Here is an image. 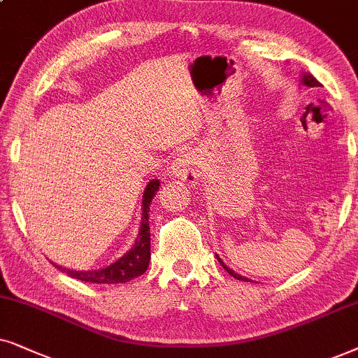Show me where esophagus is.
Wrapping results in <instances>:
<instances>
[{
	"label": "esophagus",
	"instance_id": "1",
	"mask_svg": "<svg viewBox=\"0 0 358 358\" xmlns=\"http://www.w3.org/2000/svg\"><path fill=\"white\" fill-rule=\"evenodd\" d=\"M170 175L173 178L182 180L187 183H196L198 182V164H196V155L192 152L178 155L173 160V164L170 166Z\"/></svg>",
	"mask_w": 358,
	"mask_h": 358
}]
</instances>
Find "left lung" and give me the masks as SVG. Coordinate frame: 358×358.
<instances>
[{
    "instance_id": "obj_1",
    "label": "left lung",
    "mask_w": 358,
    "mask_h": 358,
    "mask_svg": "<svg viewBox=\"0 0 358 358\" xmlns=\"http://www.w3.org/2000/svg\"><path fill=\"white\" fill-rule=\"evenodd\" d=\"M301 83H303V85H306V87H309V88H316V87H321V83H319L317 80L314 78V76H313L311 73H306V71H303V75H301ZM216 257H217L219 264L222 265V268L226 270L229 275H232V276H234V278L241 280V282H250L249 278H245V276H242V275H239V273H236L234 270H232V268H229V266H227L226 264H224V262H222L221 259H219V255H217V254H216Z\"/></svg>"
}]
</instances>
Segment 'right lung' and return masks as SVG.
Returning a JSON list of instances; mask_svg holds the SVG:
<instances>
[{"mask_svg": "<svg viewBox=\"0 0 358 358\" xmlns=\"http://www.w3.org/2000/svg\"><path fill=\"white\" fill-rule=\"evenodd\" d=\"M160 180H150L144 189V196H142V221L139 234L134 245L126 252L113 264H109L104 268L98 270H70L64 268V266L54 264L60 271H64L71 278L82 280V282L90 283H127L131 280L137 278V276L144 275L147 266L150 262V227H149V206L152 203V198L159 192Z\"/></svg>", "mask_w": 358, "mask_h": 358, "instance_id": "1", "label": "right lung"}]
</instances>
